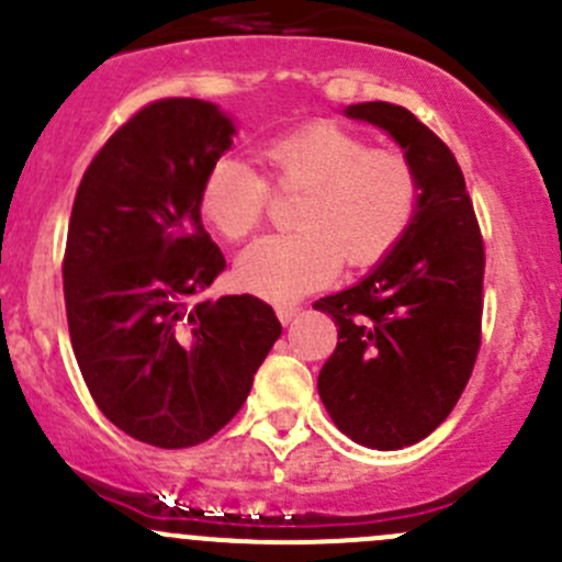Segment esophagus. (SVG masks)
Here are the masks:
<instances>
[{
  "label": "esophagus",
  "mask_w": 562,
  "mask_h": 562,
  "mask_svg": "<svg viewBox=\"0 0 562 562\" xmlns=\"http://www.w3.org/2000/svg\"><path fill=\"white\" fill-rule=\"evenodd\" d=\"M299 313H302L299 304H277V317H280L282 323H291Z\"/></svg>",
  "instance_id": "1"
}]
</instances>
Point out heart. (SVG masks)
I'll return each mask as SVG.
<instances>
[{"mask_svg": "<svg viewBox=\"0 0 562 562\" xmlns=\"http://www.w3.org/2000/svg\"><path fill=\"white\" fill-rule=\"evenodd\" d=\"M269 180L247 162L220 157L203 173L198 212L225 239H245L263 223L271 188L302 192L291 234H274L241 252L236 274L266 299H296L339 271L386 260L422 206V173L400 149L361 138L337 122H307L258 149Z\"/></svg>", "mask_w": 562, "mask_h": 562, "instance_id": "obj_1", "label": "heart"}]
</instances>
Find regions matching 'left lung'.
Here are the masks:
<instances>
[{
  "instance_id": "8db88e82",
  "label": "left lung",
  "mask_w": 562,
  "mask_h": 562,
  "mask_svg": "<svg viewBox=\"0 0 562 562\" xmlns=\"http://www.w3.org/2000/svg\"><path fill=\"white\" fill-rule=\"evenodd\" d=\"M383 127L422 173V206L402 245L359 285L321 299L337 348L317 375L334 424L370 449H402L446 422L473 375L484 313V239L462 168L407 108L350 105Z\"/></svg>"
}]
</instances>
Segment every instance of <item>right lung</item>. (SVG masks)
I'll use <instances>...</instances> for the list:
<instances>
[{"mask_svg": "<svg viewBox=\"0 0 562 562\" xmlns=\"http://www.w3.org/2000/svg\"><path fill=\"white\" fill-rule=\"evenodd\" d=\"M231 135L217 105L155 100L105 140L72 201L61 260L72 353L108 422L160 449L214 438L282 334L263 299H201L225 258L198 192Z\"/></svg>", "mask_w": 562, "mask_h": 562, "instance_id": "1", "label": "right lung"}]
</instances>
